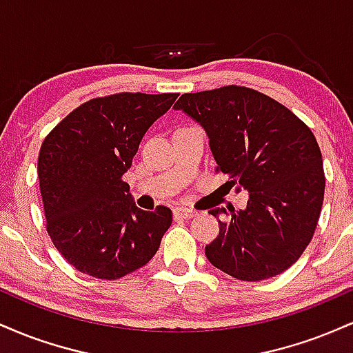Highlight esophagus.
Returning <instances> with one entry per match:
<instances>
[{"mask_svg":"<svg viewBox=\"0 0 353 353\" xmlns=\"http://www.w3.org/2000/svg\"><path fill=\"white\" fill-rule=\"evenodd\" d=\"M196 216H197V212L192 209H188V208L174 209V217H177V219H192Z\"/></svg>","mask_w":353,"mask_h":353,"instance_id":"34e87169","label":"esophagus"}]
</instances>
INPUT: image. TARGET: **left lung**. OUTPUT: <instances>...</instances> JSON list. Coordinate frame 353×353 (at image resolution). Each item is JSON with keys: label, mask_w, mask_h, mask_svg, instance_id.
<instances>
[{"label": "left lung", "mask_w": 353, "mask_h": 353, "mask_svg": "<svg viewBox=\"0 0 353 353\" xmlns=\"http://www.w3.org/2000/svg\"><path fill=\"white\" fill-rule=\"evenodd\" d=\"M209 136L217 171L247 208L210 210L219 236L205 245L214 267L257 282L289 269L314 237L325 190L322 152L309 125L283 104L244 86L182 94L174 104Z\"/></svg>", "instance_id": "left-lung-1"}]
</instances>
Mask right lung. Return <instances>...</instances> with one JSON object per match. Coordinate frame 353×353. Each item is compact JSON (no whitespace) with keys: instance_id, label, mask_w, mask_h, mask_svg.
I'll return each mask as SVG.
<instances>
[{"instance_id":"1","label":"right lung","mask_w":353,"mask_h":353,"mask_svg":"<svg viewBox=\"0 0 353 353\" xmlns=\"http://www.w3.org/2000/svg\"><path fill=\"white\" fill-rule=\"evenodd\" d=\"M176 92L94 98L70 112L39 149L46 229L79 272L114 281L148 264L172 222L169 208L139 209L123 176Z\"/></svg>"}]
</instances>
